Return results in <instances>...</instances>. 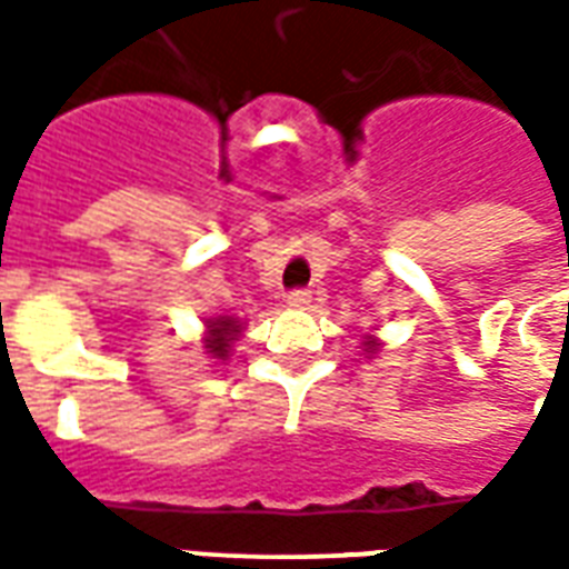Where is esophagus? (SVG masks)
<instances>
[{
    "mask_svg": "<svg viewBox=\"0 0 569 569\" xmlns=\"http://www.w3.org/2000/svg\"><path fill=\"white\" fill-rule=\"evenodd\" d=\"M286 305H289V308H308L310 289H292V292L286 296Z\"/></svg>",
    "mask_w": 569,
    "mask_h": 569,
    "instance_id": "esophagus-1",
    "label": "esophagus"
}]
</instances>
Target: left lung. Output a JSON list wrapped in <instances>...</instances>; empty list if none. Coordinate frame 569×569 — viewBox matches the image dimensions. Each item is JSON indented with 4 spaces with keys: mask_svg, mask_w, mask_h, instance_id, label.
<instances>
[{
    "mask_svg": "<svg viewBox=\"0 0 569 569\" xmlns=\"http://www.w3.org/2000/svg\"><path fill=\"white\" fill-rule=\"evenodd\" d=\"M366 347H369V353H375V341H369V345H366Z\"/></svg>",
    "mask_w": 569,
    "mask_h": 569,
    "instance_id": "obj_1",
    "label": "left lung"
}]
</instances>
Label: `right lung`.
I'll return each mask as SVG.
<instances>
[{
  "label": "right lung",
  "mask_w": 569,
  "mask_h": 569,
  "mask_svg": "<svg viewBox=\"0 0 569 569\" xmlns=\"http://www.w3.org/2000/svg\"><path fill=\"white\" fill-rule=\"evenodd\" d=\"M237 332H240V326H237V320H231V317L212 320L210 338H207V350H210L216 359H224L228 357V347H231V341L237 338Z\"/></svg>",
  "instance_id": "right-lung-1"
}]
</instances>
